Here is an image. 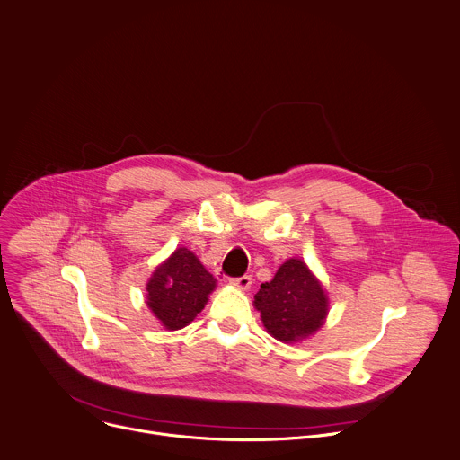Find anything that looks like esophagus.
Masks as SVG:
<instances>
[{"mask_svg":"<svg viewBox=\"0 0 460 460\" xmlns=\"http://www.w3.org/2000/svg\"><path fill=\"white\" fill-rule=\"evenodd\" d=\"M231 283L236 285V287H240V288H249V287L252 285V276H251V274H243V276H240V278H233Z\"/></svg>","mask_w":460,"mask_h":460,"instance_id":"obj_1","label":"esophagus"}]
</instances>
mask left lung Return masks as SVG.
I'll return each mask as SVG.
<instances>
[{
  "label": "left lung",
  "instance_id": "1",
  "mask_svg": "<svg viewBox=\"0 0 460 460\" xmlns=\"http://www.w3.org/2000/svg\"><path fill=\"white\" fill-rule=\"evenodd\" d=\"M263 327L279 341H299L316 332L329 313L323 287L301 260H287L272 281L254 296Z\"/></svg>",
  "mask_w": 460,
  "mask_h": 460
}]
</instances>
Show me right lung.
I'll return each mask as SVG.
<instances>
[{
    "label": "right lung",
    "mask_w": 460,
    "mask_h": 460,
    "mask_svg": "<svg viewBox=\"0 0 460 460\" xmlns=\"http://www.w3.org/2000/svg\"><path fill=\"white\" fill-rule=\"evenodd\" d=\"M215 283L200 260L179 247L147 281V307L166 329L179 331L204 309Z\"/></svg>",
    "instance_id": "1"
}]
</instances>
